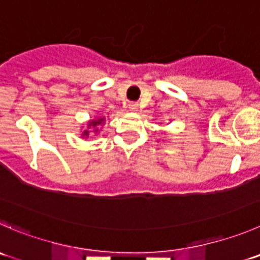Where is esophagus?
Here are the masks:
<instances>
[{
	"mask_svg": "<svg viewBox=\"0 0 260 260\" xmlns=\"http://www.w3.org/2000/svg\"><path fill=\"white\" fill-rule=\"evenodd\" d=\"M138 108H139V105H138L137 102L128 103V110L133 111V112H135V111H138Z\"/></svg>",
	"mask_w": 260,
	"mask_h": 260,
	"instance_id": "esophagus-1",
	"label": "esophagus"
}]
</instances>
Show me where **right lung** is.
Returning <instances> with one entry per match:
<instances>
[{"label":"right lung","instance_id":"right-lung-1","mask_svg":"<svg viewBox=\"0 0 260 260\" xmlns=\"http://www.w3.org/2000/svg\"><path fill=\"white\" fill-rule=\"evenodd\" d=\"M105 121H106L105 117H97V118H93V120L88 121V123H86V127L85 128L81 127V128H84L80 134L81 138H83V139H86V138H89V135L90 134L98 135V133H100V126L105 125Z\"/></svg>","mask_w":260,"mask_h":260}]
</instances>
